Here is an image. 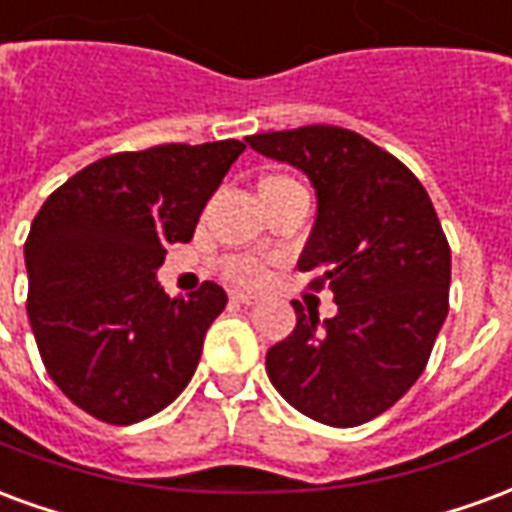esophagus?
Instances as JSON below:
<instances>
[{"label": "esophagus", "instance_id": "esophagus-1", "mask_svg": "<svg viewBox=\"0 0 512 512\" xmlns=\"http://www.w3.org/2000/svg\"><path fill=\"white\" fill-rule=\"evenodd\" d=\"M230 299H233L235 304H255L257 296L255 293H246V290H233V293H230Z\"/></svg>", "mask_w": 512, "mask_h": 512}]
</instances>
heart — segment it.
Returning <instances> with one entry per match:
<instances>
[{
    "label": "heart",
    "instance_id": "b5f03b06",
    "mask_svg": "<svg viewBox=\"0 0 512 512\" xmlns=\"http://www.w3.org/2000/svg\"><path fill=\"white\" fill-rule=\"evenodd\" d=\"M224 274L235 282H255V279L263 277V266L257 263L255 257L235 255L224 260Z\"/></svg>",
    "mask_w": 512,
    "mask_h": 512
}]
</instances>
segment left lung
<instances>
[{"mask_svg": "<svg viewBox=\"0 0 512 512\" xmlns=\"http://www.w3.org/2000/svg\"><path fill=\"white\" fill-rule=\"evenodd\" d=\"M246 142L312 180L318 219L299 268L337 301L323 323L293 301L296 329L268 348V378L315 422L356 428L395 406L428 365L450 310L447 235L417 175L356 131L301 126Z\"/></svg>", "mask_w": 512, "mask_h": 512, "instance_id": "1", "label": "left lung"}]
</instances>
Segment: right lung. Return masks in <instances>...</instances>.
Returning <instances> with one entry per match:
<instances>
[{"instance_id":"obj_1","label":"right lung","mask_w":512,"mask_h":512,"mask_svg":"<svg viewBox=\"0 0 512 512\" xmlns=\"http://www.w3.org/2000/svg\"><path fill=\"white\" fill-rule=\"evenodd\" d=\"M246 150L238 139L115 153L51 191L24 244L27 315L62 395L109 425L167 408L197 370L227 293L169 299L156 268L189 244L205 202Z\"/></svg>"}]
</instances>
